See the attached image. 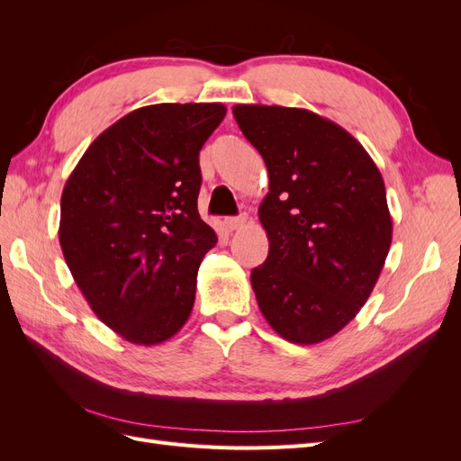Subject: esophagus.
I'll return each mask as SVG.
<instances>
[{
    "label": "esophagus",
    "mask_w": 461,
    "mask_h": 461,
    "mask_svg": "<svg viewBox=\"0 0 461 461\" xmlns=\"http://www.w3.org/2000/svg\"><path fill=\"white\" fill-rule=\"evenodd\" d=\"M246 222H248V215L246 213H242L239 217H227L225 219V225H227L229 230H239V229H242L246 225Z\"/></svg>",
    "instance_id": "obj_1"
}]
</instances>
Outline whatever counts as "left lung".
I'll use <instances>...</instances> for the list:
<instances>
[{
  "mask_svg": "<svg viewBox=\"0 0 461 461\" xmlns=\"http://www.w3.org/2000/svg\"><path fill=\"white\" fill-rule=\"evenodd\" d=\"M232 113L269 171L259 205L269 254L249 276L259 310L288 342H323L383 271L393 242L383 176L350 132L313 111L240 104Z\"/></svg>",
  "mask_w": 461,
  "mask_h": 461,
  "instance_id": "left-lung-1",
  "label": "left lung"
}]
</instances>
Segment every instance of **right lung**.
I'll list each match as a JSON object with an SVG mask.
<instances>
[{"label":"right lung","mask_w":461,"mask_h":461,"mask_svg":"<svg viewBox=\"0 0 461 461\" xmlns=\"http://www.w3.org/2000/svg\"><path fill=\"white\" fill-rule=\"evenodd\" d=\"M225 113L222 104L134 109L95 138L63 188L68 269L92 312L132 344L169 340L192 313L217 242L198 213V156Z\"/></svg>","instance_id":"add662e5"}]
</instances>
